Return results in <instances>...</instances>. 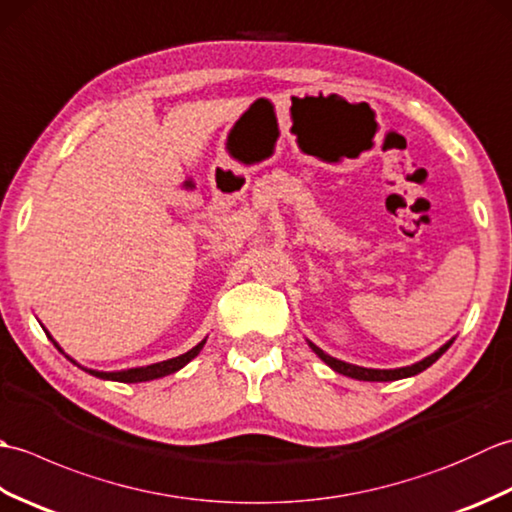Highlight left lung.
Returning <instances> with one entry per match:
<instances>
[{"instance_id":"left-lung-1","label":"left lung","mask_w":512,"mask_h":512,"mask_svg":"<svg viewBox=\"0 0 512 512\" xmlns=\"http://www.w3.org/2000/svg\"><path fill=\"white\" fill-rule=\"evenodd\" d=\"M451 343H453V339L444 343L438 352H433L431 356L422 358V361L413 363V365H407V367H396V369H372V367H358V365H352V363L339 361V358H334V356H330V354H325V352L321 350V347H317V345L308 341V345L312 347V352L317 354L325 365H330V367L334 369V372H339V374H343V376H350V378H356V380H369V383H387V380H400V378L416 376V374L424 372V369H427V367H431L433 363H436L438 358H440L444 352L449 350Z\"/></svg>"}]
</instances>
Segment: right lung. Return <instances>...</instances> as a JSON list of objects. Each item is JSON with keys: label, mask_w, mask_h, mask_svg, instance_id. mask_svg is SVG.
Segmentation results:
<instances>
[{"label": "right lung", "mask_w": 512, "mask_h": 512, "mask_svg": "<svg viewBox=\"0 0 512 512\" xmlns=\"http://www.w3.org/2000/svg\"><path fill=\"white\" fill-rule=\"evenodd\" d=\"M48 334V339L57 345V350L59 352H63L61 347H59V343L52 339L50 336V332H46ZM204 343H206V339L204 341H200L198 345L195 347H191L189 352H184V354H180V356H176V358H169V361H162V363H154V365H147V367H132V369H121V372H99V369H88V367H81L79 363L76 361H70L74 363V365H79L81 369H85V372L88 374H92V376H96V378H103V380H116V383H145V380H154V378H162V376H169V374H173V372H178V369H182L184 365H187L191 358H195L200 354V350L204 347ZM65 354V352H63Z\"/></svg>", "instance_id": "1"}]
</instances>
